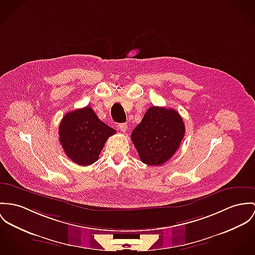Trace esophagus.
<instances>
[{
  "mask_svg": "<svg viewBox=\"0 0 255 255\" xmlns=\"http://www.w3.org/2000/svg\"><path fill=\"white\" fill-rule=\"evenodd\" d=\"M118 128H119V129H120L121 131L126 132L127 129H128V125H127V124H120Z\"/></svg>",
  "mask_w": 255,
  "mask_h": 255,
  "instance_id": "obj_1",
  "label": "esophagus"
}]
</instances>
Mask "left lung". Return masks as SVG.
Wrapping results in <instances>:
<instances>
[{
  "label": "left lung",
  "instance_id": "left-lung-1",
  "mask_svg": "<svg viewBox=\"0 0 255 255\" xmlns=\"http://www.w3.org/2000/svg\"><path fill=\"white\" fill-rule=\"evenodd\" d=\"M184 134L185 126L177 111L152 106L130 137L141 162L161 165L175 154Z\"/></svg>",
  "mask_w": 255,
  "mask_h": 255
}]
</instances>
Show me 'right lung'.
Listing matches in <instances>:
<instances>
[{"label":"right lung","mask_w":255,"mask_h":255,"mask_svg":"<svg viewBox=\"0 0 255 255\" xmlns=\"http://www.w3.org/2000/svg\"><path fill=\"white\" fill-rule=\"evenodd\" d=\"M58 129L60 144L68 158L84 166L98 160L108 137L116 133L88 106L68 112L61 120Z\"/></svg>","instance_id":"obj_1"}]
</instances>
